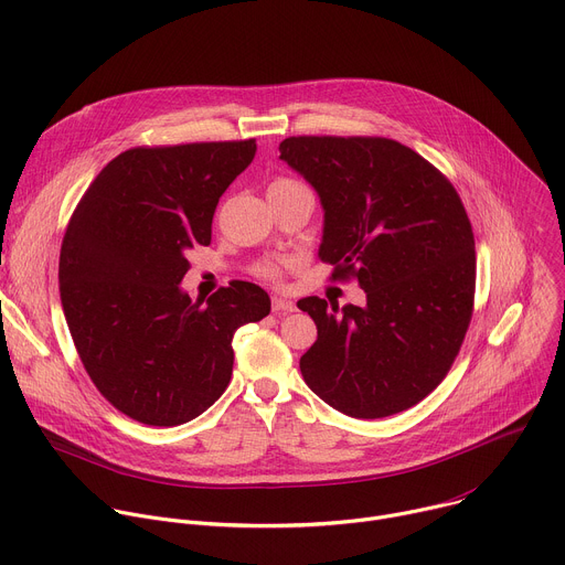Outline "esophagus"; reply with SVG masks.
Listing matches in <instances>:
<instances>
[{
  "instance_id": "obj_1",
  "label": "esophagus",
  "mask_w": 565,
  "mask_h": 565,
  "mask_svg": "<svg viewBox=\"0 0 565 565\" xmlns=\"http://www.w3.org/2000/svg\"><path fill=\"white\" fill-rule=\"evenodd\" d=\"M297 306H295V301L292 299H286V297H281V295H275L273 297V310L275 312H292Z\"/></svg>"
}]
</instances>
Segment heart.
I'll return each mask as SVG.
<instances>
[{
    "instance_id": "b5f03b06",
    "label": "heart",
    "mask_w": 565,
    "mask_h": 565,
    "mask_svg": "<svg viewBox=\"0 0 565 565\" xmlns=\"http://www.w3.org/2000/svg\"><path fill=\"white\" fill-rule=\"evenodd\" d=\"M279 183H288V181L286 179H277V181L270 183V188L279 185ZM284 268H286V262H281V259H264L262 264L255 266V275L259 279H266V281H279L284 277Z\"/></svg>"
}]
</instances>
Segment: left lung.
<instances>
[{"instance_id":"8db88e82","label":"left lung","mask_w":565,"mask_h":565,"mask_svg":"<svg viewBox=\"0 0 565 565\" xmlns=\"http://www.w3.org/2000/svg\"><path fill=\"white\" fill-rule=\"evenodd\" d=\"M279 151L324 207L319 259L366 292V306L297 301L317 324L299 360L306 384L351 418L418 405L449 373L473 312V232L458 192L391 138L290 136Z\"/></svg>"}]
</instances>
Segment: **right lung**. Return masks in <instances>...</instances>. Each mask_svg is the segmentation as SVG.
Listing matches in <instances>:
<instances>
[{
  "mask_svg": "<svg viewBox=\"0 0 565 565\" xmlns=\"http://www.w3.org/2000/svg\"><path fill=\"white\" fill-rule=\"evenodd\" d=\"M255 151V138L127 149L71 214L57 275L75 351L105 399L142 425L177 427L212 407L232 377L236 329L270 312L250 281L205 306L179 286Z\"/></svg>",
  "mask_w": 565,
  "mask_h": 565,
  "instance_id": "1",
  "label": "right lung"
}]
</instances>
